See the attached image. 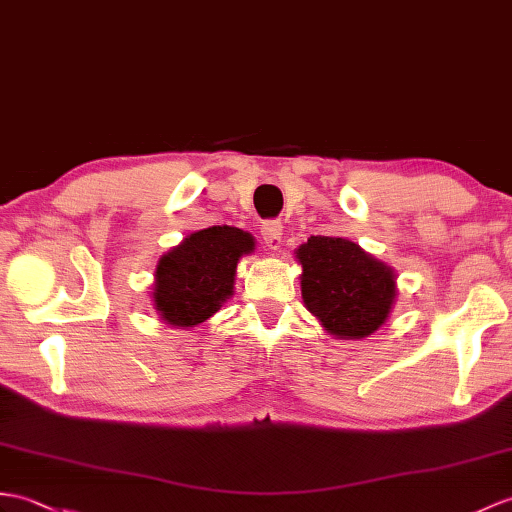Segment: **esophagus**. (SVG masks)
<instances>
[{"label": "esophagus", "mask_w": 512, "mask_h": 512, "mask_svg": "<svg viewBox=\"0 0 512 512\" xmlns=\"http://www.w3.org/2000/svg\"><path fill=\"white\" fill-rule=\"evenodd\" d=\"M261 235H264L266 246L272 248V251H277L283 242V224L279 220H268L261 224Z\"/></svg>", "instance_id": "34e87169"}]
</instances>
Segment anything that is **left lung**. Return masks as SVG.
<instances>
[{"mask_svg": "<svg viewBox=\"0 0 512 512\" xmlns=\"http://www.w3.org/2000/svg\"><path fill=\"white\" fill-rule=\"evenodd\" d=\"M303 268V303L331 336L355 340L375 334L397 299V277L384 261L344 237L312 235L296 248Z\"/></svg>", "mask_w": 512, "mask_h": 512, "instance_id": "8db88e82", "label": "left lung"}]
</instances>
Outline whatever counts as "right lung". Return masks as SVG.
Wrapping results in <instances>:
<instances>
[{
	"label": "right lung",
	"mask_w": 512,
	"mask_h": 512,
	"mask_svg": "<svg viewBox=\"0 0 512 512\" xmlns=\"http://www.w3.org/2000/svg\"><path fill=\"white\" fill-rule=\"evenodd\" d=\"M253 248L251 233L227 224L187 235L154 272L152 301L159 318L183 329L205 323L233 294L237 261Z\"/></svg>",
	"instance_id": "add662e5"
}]
</instances>
